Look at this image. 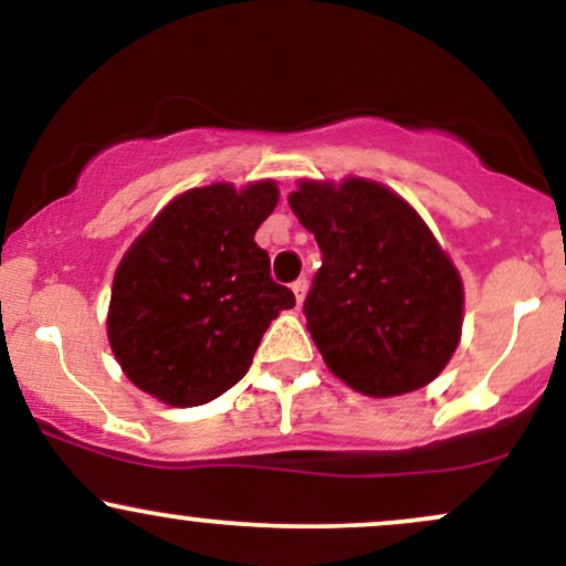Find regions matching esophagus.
I'll return each instance as SVG.
<instances>
[{"instance_id": "esophagus-1", "label": "esophagus", "mask_w": 566, "mask_h": 566, "mask_svg": "<svg viewBox=\"0 0 566 566\" xmlns=\"http://www.w3.org/2000/svg\"><path fill=\"white\" fill-rule=\"evenodd\" d=\"M305 290H308V282H305V279H297V282H292V292H295L297 305L305 301Z\"/></svg>"}]
</instances>
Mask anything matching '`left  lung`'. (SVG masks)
<instances>
[{
    "mask_svg": "<svg viewBox=\"0 0 566 566\" xmlns=\"http://www.w3.org/2000/svg\"><path fill=\"white\" fill-rule=\"evenodd\" d=\"M322 269L303 314L324 361L367 396L423 388L460 343L463 284L428 226L373 180H303L290 193Z\"/></svg>",
    "mask_w": 566,
    "mask_h": 566,
    "instance_id": "obj_1",
    "label": "left lung"
}]
</instances>
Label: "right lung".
Masks as SVG:
<instances>
[{"label": "right lung", "instance_id": "obj_1", "mask_svg": "<svg viewBox=\"0 0 566 566\" xmlns=\"http://www.w3.org/2000/svg\"><path fill=\"white\" fill-rule=\"evenodd\" d=\"M276 197L271 180L191 188L129 247L114 276L108 340L135 386L197 407L244 378L271 319L295 305L255 244Z\"/></svg>", "mask_w": 566, "mask_h": 566}]
</instances>
